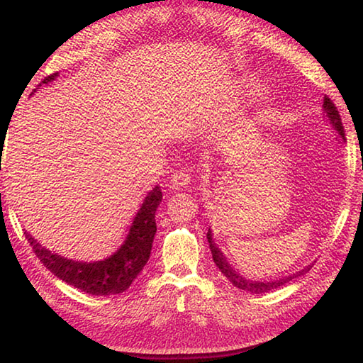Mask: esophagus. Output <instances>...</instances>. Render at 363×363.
Here are the masks:
<instances>
[{"label": "esophagus", "instance_id": "34e87169", "mask_svg": "<svg viewBox=\"0 0 363 363\" xmlns=\"http://www.w3.org/2000/svg\"><path fill=\"white\" fill-rule=\"evenodd\" d=\"M190 181H192V176H190V169L189 168H182L177 171V173L173 174V177H171L169 181V187L171 189H184L187 187Z\"/></svg>", "mask_w": 363, "mask_h": 363}]
</instances>
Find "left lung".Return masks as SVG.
Wrapping results in <instances>:
<instances>
[{
  "instance_id": "8db88e82",
  "label": "left lung",
  "mask_w": 363,
  "mask_h": 363,
  "mask_svg": "<svg viewBox=\"0 0 363 363\" xmlns=\"http://www.w3.org/2000/svg\"><path fill=\"white\" fill-rule=\"evenodd\" d=\"M323 110H325V113L328 115L330 123H331V125H333V128L337 131V134H340L342 139L346 138V134H344V126H342L340 112H337L336 106H335L333 101H331L328 96L323 97ZM206 238H208V243H210L213 261H214V264H216L220 272L225 275L227 280H229L233 286L238 288V290H243V291H248V293H253V294H261V293L272 291V290H275V288H279L281 285L288 284V281H290V280L299 277V275H304L307 270H311V267H312V266L304 267L303 270H299V272H296V274L288 275V277L274 280V281H253V280H247V279H243L240 274H237L235 270L230 267V264L227 262L224 255L220 253V250L216 247V245H214L210 230H208V233H206Z\"/></svg>"
}]
</instances>
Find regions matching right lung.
Masks as SVG:
<instances>
[{"instance_id": "add662e5", "label": "right lung", "mask_w": 363, "mask_h": 363, "mask_svg": "<svg viewBox=\"0 0 363 363\" xmlns=\"http://www.w3.org/2000/svg\"><path fill=\"white\" fill-rule=\"evenodd\" d=\"M56 77L57 73H52L41 83L46 84ZM41 83L38 86H41ZM162 199L163 194L158 186L150 190L133 220L125 243L115 255L104 261L79 262L67 259V257L54 255L45 247H41L28 232H26V238L30 247L33 248L36 257L43 262V266L51 270L56 277L64 280L65 284L73 285L88 294H94V296L118 294L130 288L133 280L138 277L149 261L152 242L157 232L155 211L158 205L162 203Z\"/></svg>"}]
</instances>
